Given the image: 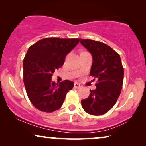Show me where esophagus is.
<instances>
[{
	"mask_svg": "<svg viewBox=\"0 0 146 146\" xmlns=\"http://www.w3.org/2000/svg\"><path fill=\"white\" fill-rule=\"evenodd\" d=\"M74 87L76 88L79 89V88H82V85H81L80 84L76 82V83H74Z\"/></svg>",
	"mask_w": 146,
	"mask_h": 146,
	"instance_id": "34e87169",
	"label": "esophagus"
}]
</instances>
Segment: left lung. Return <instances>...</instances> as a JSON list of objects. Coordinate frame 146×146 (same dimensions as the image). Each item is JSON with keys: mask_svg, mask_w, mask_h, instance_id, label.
<instances>
[{"mask_svg": "<svg viewBox=\"0 0 146 146\" xmlns=\"http://www.w3.org/2000/svg\"><path fill=\"white\" fill-rule=\"evenodd\" d=\"M80 43L92 56L90 75L98 79L96 88L90 90L89 96L82 100V106L89 114L103 115L112 108L121 93L123 68L120 56L100 42L80 39Z\"/></svg>", "mask_w": 146, "mask_h": 146, "instance_id": "8db88e82", "label": "left lung"}]
</instances>
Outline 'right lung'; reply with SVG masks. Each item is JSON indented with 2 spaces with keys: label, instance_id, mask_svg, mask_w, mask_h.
I'll list each match as a JSON object with an SVG mask.
<instances>
[{
  "label": "right lung",
  "instance_id": "1",
  "mask_svg": "<svg viewBox=\"0 0 146 146\" xmlns=\"http://www.w3.org/2000/svg\"><path fill=\"white\" fill-rule=\"evenodd\" d=\"M79 38H47L34 44L23 60V80L28 97L41 111L53 112L63 104L74 82L52 81V74L64 64L66 56L79 43Z\"/></svg>",
  "mask_w": 146,
  "mask_h": 146
}]
</instances>
